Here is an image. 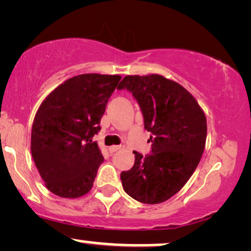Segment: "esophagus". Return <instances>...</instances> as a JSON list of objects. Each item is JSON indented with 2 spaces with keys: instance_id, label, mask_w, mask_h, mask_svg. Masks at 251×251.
I'll return each mask as SVG.
<instances>
[{
  "instance_id": "obj_1",
  "label": "esophagus",
  "mask_w": 251,
  "mask_h": 251,
  "mask_svg": "<svg viewBox=\"0 0 251 251\" xmlns=\"http://www.w3.org/2000/svg\"><path fill=\"white\" fill-rule=\"evenodd\" d=\"M120 149H121V146L120 145H113V146H109L108 147V152L113 154L114 152H116V151H119Z\"/></svg>"
}]
</instances>
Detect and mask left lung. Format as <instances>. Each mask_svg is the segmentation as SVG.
<instances>
[{"label": "left lung", "mask_w": 251, "mask_h": 251, "mask_svg": "<svg viewBox=\"0 0 251 251\" xmlns=\"http://www.w3.org/2000/svg\"><path fill=\"white\" fill-rule=\"evenodd\" d=\"M118 89L131 92L152 133L150 154L133 151L135 164L121 173L123 190L143 203H161L186 184L200 162L205 115L186 89L161 75H128Z\"/></svg>", "instance_id": "8db88e82"}]
</instances>
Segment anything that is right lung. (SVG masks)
<instances>
[{
	"mask_svg": "<svg viewBox=\"0 0 251 251\" xmlns=\"http://www.w3.org/2000/svg\"><path fill=\"white\" fill-rule=\"evenodd\" d=\"M120 75L82 74L65 81L40 106L32 126L30 151L50 192L80 198L91 190L104 162L95 135Z\"/></svg>",
	"mask_w": 251,
	"mask_h": 251,
	"instance_id": "obj_1",
	"label": "right lung"
}]
</instances>
